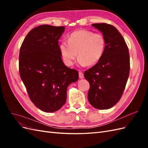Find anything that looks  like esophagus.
Masks as SVG:
<instances>
[{"label": "esophagus", "mask_w": 148, "mask_h": 148, "mask_svg": "<svg viewBox=\"0 0 148 148\" xmlns=\"http://www.w3.org/2000/svg\"><path fill=\"white\" fill-rule=\"evenodd\" d=\"M79 78L80 79H83L84 78V75L82 71H79Z\"/></svg>", "instance_id": "esophagus-1"}]
</instances>
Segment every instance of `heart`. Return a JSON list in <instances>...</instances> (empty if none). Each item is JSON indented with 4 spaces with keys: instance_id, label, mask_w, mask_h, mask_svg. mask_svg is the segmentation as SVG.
Instances as JSON below:
<instances>
[{
    "instance_id": "1",
    "label": "heart",
    "mask_w": 148,
    "mask_h": 148,
    "mask_svg": "<svg viewBox=\"0 0 148 148\" xmlns=\"http://www.w3.org/2000/svg\"><path fill=\"white\" fill-rule=\"evenodd\" d=\"M105 48L104 36L84 29L73 31L69 35L68 42L63 41L59 45L62 59L67 66L73 65L77 53L80 65H95L104 55Z\"/></svg>"
}]
</instances>
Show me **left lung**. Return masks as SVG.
Masks as SVG:
<instances>
[{
  "instance_id": "8db88e82",
  "label": "left lung",
  "mask_w": 148,
  "mask_h": 148,
  "mask_svg": "<svg viewBox=\"0 0 148 148\" xmlns=\"http://www.w3.org/2000/svg\"><path fill=\"white\" fill-rule=\"evenodd\" d=\"M102 32L106 48L101 59L84 71V77L90 84L88 99L98 109H108L120 99L130 73L128 48L123 38L114 26L92 24Z\"/></svg>"
}]
</instances>
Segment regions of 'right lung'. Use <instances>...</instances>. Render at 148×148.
Returning <instances> with one entry per match:
<instances>
[{
	"label": "right lung",
	"mask_w": 148,
	"mask_h": 148,
	"mask_svg": "<svg viewBox=\"0 0 148 148\" xmlns=\"http://www.w3.org/2000/svg\"><path fill=\"white\" fill-rule=\"evenodd\" d=\"M64 31V26H37L20 47V77L31 101L46 112H56L65 104L67 88L78 79V71L66 66L62 60L58 41Z\"/></svg>",
	"instance_id": "obj_1"
}]
</instances>
